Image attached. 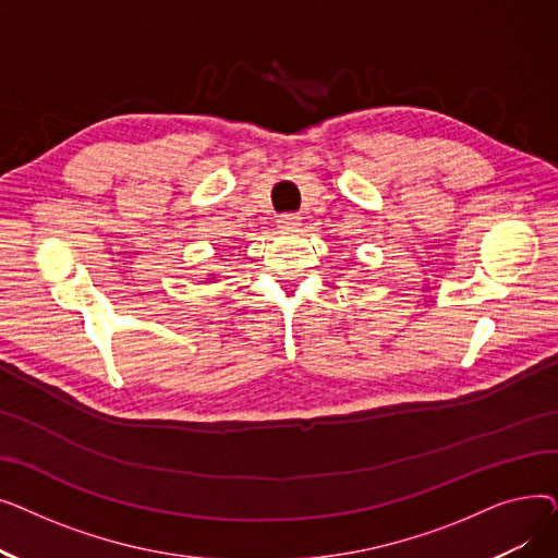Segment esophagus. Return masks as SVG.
<instances>
[{
    "mask_svg": "<svg viewBox=\"0 0 558 558\" xmlns=\"http://www.w3.org/2000/svg\"><path fill=\"white\" fill-rule=\"evenodd\" d=\"M301 217L299 215H282L280 219H278V228L282 230V232H299L301 230Z\"/></svg>",
    "mask_w": 558,
    "mask_h": 558,
    "instance_id": "34e87169",
    "label": "esophagus"
}]
</instances>
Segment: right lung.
Returning <instances> with one entry per match:
<instances>
[{
	"mask_svg": "<svg viewBox=\"0 0 558 558\" xmlns=\"http://www.w3.org/2000/svg\"><path fill=\"white\" fill-rule=\"evenodd\" d=\"M208 280H210V278H208Z\"/></svg>",
	"mask_w": 558,
	"mask_h": 558,
	"instance_id": "add662e5",
	"label": "right lung"
}]
</instances>
